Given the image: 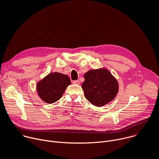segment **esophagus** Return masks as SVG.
I'll list each match as a JSON object with an SVG mask.
<instances>
[{
  "label": "esophagus",
  "mask_w": 159,
  "mask_h": 159,
  "mask_svg": "<svg viewBox=\"0 0 159 159\" xmlns=\"http://www.w3.org/2000/svg\"><path fill=\"white\" fill-rule=\"evenodd\" d=\"M73 83L74 84H77V85H79V84H80V81L79 80H74V81H73Z\"/></svg>",
  "instance_id": "1"
}]
</instances>
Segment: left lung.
I'll list each match as a JSON object with an SVG mask.
<instances>
[{
	"instance_id": "1",
	"label": "left lung",
	"mask_w": 159,
	"mask_h": 159,
	"mask_svg": "<svg viewBox=\"0 0 159 159\" xmlns=\"http://www.w3.org/2000/svg\"><path fill=\"white\" fill-rule=\"evenodd\" d=\"M82 84L86 98L93 105L102 107L112 101L119 91L118 82L107 68L90 70Z\"/></svg>"
}]
</instances>
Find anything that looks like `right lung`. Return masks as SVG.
I'll return each mask as SVG.
<instances>
[{
  "instance_id": "obj_1",
  "label": "right lung",
  "mask_w": 159,
  "mask_h": 159,
  "mask_svg": "<svg viewBox=\"0 0 159 159\" xmlns=\"http://www.w3.org/2000/svg\"><path fill=\"white\" fill-rule=\"evenodd\" d=\"M69 77L58 72H51L38 81L36 90L39 97L47 103H53L59 100L66 88L70 85Z\"/></svg>"
}]
</instances>
